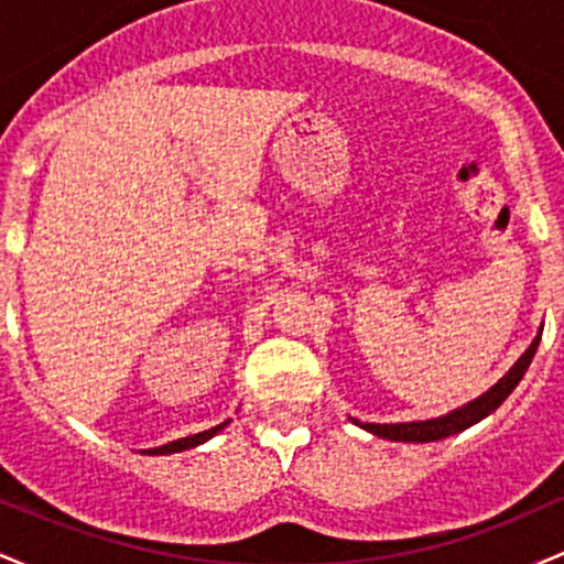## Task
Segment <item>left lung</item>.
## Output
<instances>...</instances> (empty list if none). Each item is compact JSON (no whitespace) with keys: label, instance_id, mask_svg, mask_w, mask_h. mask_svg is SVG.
Wrapping results in <instances>:
<instances>
[{"label":"left lung","instance_id":"1","mask_svg":"<svg viewBox=\"0 0 564 564\" xmlns=\"http://www.w3.org/2000/svg\"><path fill=\"white\" fill-rule=\"evenodd\" d=\"M541 332L535 334V339L530 341V347L520 355V360H517V364L511 366L488 392H482L480 398L469 400V403L453 408V411L443 413V416L426 419V422H403V424H371V422H358V419L349 416V422L358 424L360 430L371 432V435L377 437L394 440V443H435V440L458 435V432L469 430L471 424L482 422L485 416H490V413H494L496 408L509 398L511 390L520 384V379L525 377L530 360H533L535 349H539Z\"/></svg>","mask_w":564,"mask_h":564}]
</instances>
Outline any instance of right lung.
<instances>
[{
    "label": "right lung",
    "instance_id": "right-lung-1",
    "mask_svg": "<svg viewBox=\"0 0 564 564\" xmlns=\"http://www.w3.org/2000/svg\"><path fill=\"white\" fill-rule=\"evenodd\" d=\"M228 424H230V419H228V422H223V424L212 426V430H204V432H198V435H187V437L172 440V443H166V445H159V448H148V451H142V453H148V456H170V453H183V451L198 448V445H204L206 440H212V437H215L217 432H223L225 426H228Z\"/></svg>",
    "mask_w": 564,
    "mask_h": 564
}]
</instances>
